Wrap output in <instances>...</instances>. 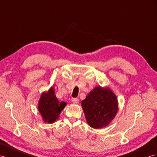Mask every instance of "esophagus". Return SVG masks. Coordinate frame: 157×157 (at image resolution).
<instances>
[{
    "label": "esophagus",
    "instance_id": "1",
    "mask_svg": "<svg viewBox=\"0 0 157 157\" xmlns=\"http://www.w3.org/2000/svg\"><path fill=\"white\" fill-rule=\"evenodd\" d=\"M71 101L73 102L74 103H78L79 99L78 98H74L71 99Z\"/></svg>",
    "mask_w": 157,
    "mask_h": 157
}]
</instances>
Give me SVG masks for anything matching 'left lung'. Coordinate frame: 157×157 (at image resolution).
<instances>
[{"label":"left lung","mask_w":157,"mask_h":157,"mask_svg":"<svg viewBox=\"0 0 157 157\" xmlns=\"http://www.w3.org/2000/svg\"><path fill=\"white\" fill-rule=\"evenodd\" d=\"M82 105L90 126L94 128L106 127L118 110L116 95L109 88L96 87L83 100Z\"/></svg>","instance_id":"obj_1"}]
</instances>
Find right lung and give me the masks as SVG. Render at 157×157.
Instances as JSON below:
<instances>
[{
  "label": "right lung",
  "instance_id": "right-lung-1",
  "mask_svg": "<svg viewBox=\"0 0 157 157\" xmlns=\"http://www.w3.org/2000/svg\"><path fill=\"white\" fill-rule=\"evenodd\" d=\"M66 105V102H59L54 95L53 87L48 93H43L40 99L38 109L45 122L52 123L59 117L60 112Z\"/></svg>",
  "mask_w": 157,
  "mask_h": 157
}]
</instances>
